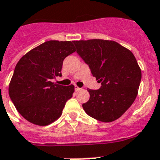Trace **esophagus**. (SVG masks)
I'll use <instances>...</instances> for the list:
<instances>
[{"instance_id": "1", "label": "esophagus", "mask_w": 160, "mask_h": 160, "mask_svg": "<svg viewBox=\"0 0 160 160\" xmlns=\"http://www.w3.org/2000/svg\"><path fill=\"white\" fill-rule=\"evenodd\" d=\"M80 90H82V88H78V87H75V91H76V92H79Z\"/></svg>"}]
</instances>
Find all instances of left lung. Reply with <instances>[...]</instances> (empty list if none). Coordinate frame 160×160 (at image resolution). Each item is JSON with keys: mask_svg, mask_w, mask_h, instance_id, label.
I'll return each instance as SVG.
<instances>
[{"mask_svg": "<svg viewBox=\"0 0 160 160\" xmlns=\"http://www.w3.org/2000/svg\"><path fill=\"white\" fill-rule=\"evenodd\" d=\"M77 53L101 83L88 89L90 98L82 104L91 117L111 122L121 117L135 102L141 81V70L131 51L112 40L73 41Z\"/></svg>", "mask_w": 160, "mask_h": 160, "instance_id": "left-lung-1", "label": "left lung"}]
</instances>
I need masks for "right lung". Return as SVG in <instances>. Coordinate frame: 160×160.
I'll list each match as a JSON object with an SVG mask.
<instances>
[{"label": "right lung", "instance_id": "right-lung-1", "mask_svg": "<svg viewBox=\"0 0 160 160\" xmlns=\"http://www.w3.org/2000/svg\"><path fill=\"white\" fill-rule=\"evenodd\" d=\"M75 51L72 42L49 40L19 60L9 85V95L25 120L47 126L62 115L74 86H62L52 80L62 76L63 60Z\"/></svg>", "mask_w": 160, "mask_h": 160}]
</instances>
